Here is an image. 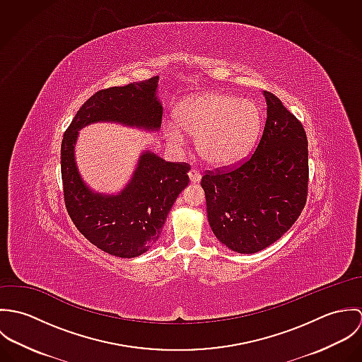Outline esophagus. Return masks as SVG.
Returning <instances> with one entry per match:
<instances>
[{
    "mask_svg": "<svg viewBox=\"0 0 362 362\" xmlns=\"http://www.w3.org/2000/svg\"><path fill=\"white\" fill-rule=\"evenodd\" d=\"M188 175H189L191 182H199L201 178H202V174H201L197 168H191L189 173H188Z\"/></svg>",
    "mask_w": 362,
    "mask_h": 362,
    "instance_id": "1",
    "label": "esophagus"
}]
</instances>
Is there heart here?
<instances>
[{
  "label": "heart",
  "instance_id": "1",
  "mask_svg": "<svg viewBox=\"0 0 362 362\" xmlns=\"http://www.w3.org/2000/svg\"><path fill=\"white\" fill-rule=\"evenodd\" d=\"M260 128L258 104L213 90L182 100L175 124H165L163 131L173 146L182 144V134L197 138V152L207 164L227 167L251 153Z\"/></svg>",
  "mask_w": 362,
  "mask_h": 362
}]
</instances>
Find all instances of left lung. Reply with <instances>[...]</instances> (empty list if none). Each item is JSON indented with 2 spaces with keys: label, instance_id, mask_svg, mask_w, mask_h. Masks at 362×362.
<instances>
[{
  "label": "left lung",
  "instance_id": "obj_1",
  "mask_svg": "<svg viewBox=\"0 0 362 362\" xmlns=\"http://www.w3.org/2000/svg\"><path fill=\"white\" fill-rule=\"evenodd\" d=\"M267 117L255 152L240 165L207 171L201 185L216 238L238 254L276 243L300 217L308 195V139L279 98L263 92Z\"/></svg>",
  "mask_w": 362,
  "mask_h": 362
}]
</instances>
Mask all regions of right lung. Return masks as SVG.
<instances>
[{
	"mask_svg": "<svg viewBox=\"0 0 362 362\" xmlns=\"http://www.w3.org/2000/svg\"><path fill=\"white\" fill-rule=\"evenodd\" d=\"M158 76L96 92L78 110L61 144L64 201L76 228L93 245L118 258H135L151 250L167 214L188 185L189 164L165 161L145 151L117 195L93 192L75 161L78 131L93 122H118L158 131L163 105L157 99Z\"/></svg>",
	"mask_w": 362,
	"mask_h": 362,
	"instance_id": "add662e5",
	"label": "right lung"
}]
</instances>
